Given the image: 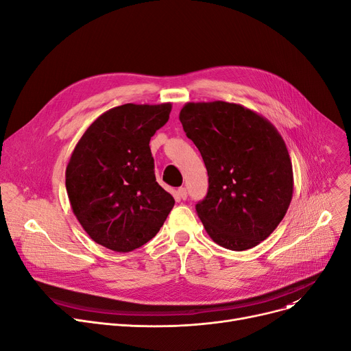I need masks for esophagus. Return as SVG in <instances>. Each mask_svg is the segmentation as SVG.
<instances>
[{"mask_svg":"<svg viewBox=\"0 0 351 351\" xmlns=\"http://www.w3.org/2000/svg\"><path fill=\"white\" fill-rule=\"evenodd\" d=\"M178 196H179V199L185 200V199L188 197V192H186V188H179V189H178Z\"/></svg>","mask_w":351,"mask_h":351,"instance_id":"obj_1","label":"esophagus"}]
</instances>
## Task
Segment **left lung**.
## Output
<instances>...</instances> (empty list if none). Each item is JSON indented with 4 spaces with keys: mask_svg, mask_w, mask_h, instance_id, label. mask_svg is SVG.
<instances>
[{
    "mask_svg": "<svg viewBox=\"0 0 351 351\" xmlns=\"http://www.w3.org/2000/svg\"><path fill=\"white\" fill-rule=\"evenodd\" d=\"M179 119L204 158L209 189L196 213L212 241L247 250L279 226L293 197V169L282 135L239 104L188 102Z\"/></svg>",
    "mask_w": 351,
    "mask_h": 351,
    "instance_id": "obj_1",
    "label": "left lung"
}]
</instances>
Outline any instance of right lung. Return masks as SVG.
I'll use <instances>...</instances> for the list:
<instances>
[{"label": "right lung", "mask_w": 351, "mask_h": 351, "mask_svg": "<svg viewBox=\"0 0 351 351\" xmlns=\"http://www.w3.org/2000/svg\"><path fill=\"white\" fill-rule=\"evenodd\" d=\"M172 104H125L89 125L71 154L65 186L73 215L92 241L132 252L159 232L175 199L155 178L149 141Z\"/></svg>", "instance_id": "right-lung-1"}]
</instances>
